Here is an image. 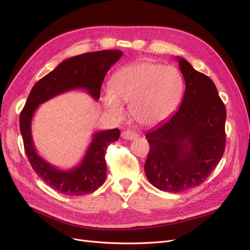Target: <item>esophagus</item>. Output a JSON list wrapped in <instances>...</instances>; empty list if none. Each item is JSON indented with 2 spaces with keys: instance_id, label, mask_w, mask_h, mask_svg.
<instances>
[{
  "instance_id": "esophagus-1",
  "label": "esophagus",
  "mask_w": 250,
  "mask_h": 250,
  "mask_svg": "<svg viewBox=\"0 0 250 250\" xmlns=\"http://www.w3.org/2000/svg\"><path fill=\"white\" fill-rule=\"evenodd\" d=\"M139 137L138 134L132 132V130H124L122 133V138L125 140H135Z\"/></svg>"
}]
</instances>
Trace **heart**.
I'll list each match as a JSON object with an SVG mask.
<instances>
[{
	"label": "heart",
	"instance_id": "heart-1",
	"mask_svg": "<svg viewBox=\"0 0 250 250\" xmlns=\"http://www.w3.org/2000/svg\"><path fill=\"white\" fill-rule=\"evenodd\" d=\"M183 78L173 65L152 61L129 63L117 70L104 92L103 103L114 117H121L122 103L139 124L153 126L165 122L176 110L183 93Z\"/></svg>",
	"mask_w": 250,
	"mask_h": 250
}]
</instances>
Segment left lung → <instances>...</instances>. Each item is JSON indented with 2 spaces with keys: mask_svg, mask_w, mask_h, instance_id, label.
Returning <instances> with one entry per match:
<instances>
[{
  "mask_svg": "<svg viewBox=\"0 0 250 250\" xmlns=\"http://www.w3.org/2000/svg\"><path fill=\"white\" fill-rule=\"evenodd\" d=\"M186 81L179 109L146 135L148 180L160 190L180 192L198 187L220 162L226 145V107L214 82L176 57Z\"/></svg>",
  "mask_w": 250,
  "mask_h": 250,
  "instance_id": "1",
  "label": "left lung"
}]
</instances>
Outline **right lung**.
I'll return each mask as SVG.
<instances>
[{
  "label": "right lung",
  "mask_w": 250,
  "mask_h": 250,
  "mask_svg": "<svg viewBox=\"0 0 250 250\" xmlns=\"http://www.w3.org/2000/svg\"><path fill=\"white\" fill-rule=\"evenodd\" d=\"M122 56L121 50L110 49L87 52L64 60L31 89L20 113V132L25 153L33 170L52 189L65 195H84L100 188L106 177L105 151L108 145L118 140L121 134L118 128L94 133L81 163L72 169L62 170L36 152L31 133L35 110L42 103L77 89L85 90L97 101L105 75Z\"/></svg>",
  "instance_id": "right-lung-1"
}]
</instances>
